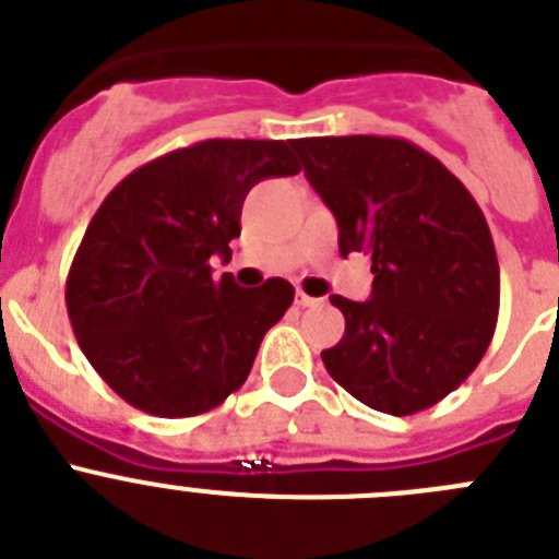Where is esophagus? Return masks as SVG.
I'll return each instance as SVG.
<instances>
[{"label":"esophagus","instance_id":"1","mask_svg":"<svg viewBox=\"0 0 559 559\" xmlns=\"http://www.w3.org/2000/svg\"><path fill=\"white\" fill-rule=\"evenodd\" d=\"M295 304H298L300 309H309V306L323 304V298H311V295H306L304 289H298V295H295Z\"/></svg>","mask_w":559,"mask_h":559}]
</instances>
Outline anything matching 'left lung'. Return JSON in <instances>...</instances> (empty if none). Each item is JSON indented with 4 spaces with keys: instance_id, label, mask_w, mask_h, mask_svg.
Masks as SVG:
<instances>
[{
    "instance_id": "left-lung-1",
    "label": "left lung",
    "mask_w": 559,
    "mask_h": 559,
    "mask_svg": "<svg viewBox=\"0 0 559 559\" xmlns=\"http://www.w3.org/2000/svg\"><path fill=\"white\" fill-rule=\"evenodd\" d=\"M304 173L340 225V253L373 261L370 300L331 295L345 334L331 379L370 409H429L474 373L499 320L487 219L435 155L390 135L295 139Z\"/></svg>"
}]
</instances>
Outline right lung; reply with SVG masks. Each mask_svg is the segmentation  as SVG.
<instances>
[{"instance_id":"right-lung-1","label":"right lung","mask_w":559,"mask_h":559,"mask_svg":"<svg viewBox=\"0 0 559 559\" xmlns=\"http://www.w3.org/2000/svg\"><path fill=\"white\" fill-rule=\"evenodd\" d=\"M295 142L209 139L150 160L103 200L67 278L85 359L135 409L192 417L223 404L292 306L289 281L242 289L230 259L248 192L298 175Z\"/></svg>"}]
</instances>
